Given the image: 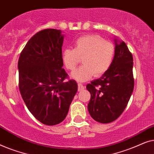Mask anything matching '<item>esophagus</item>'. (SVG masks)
<instances>
[{
  "label": "esophagus",
  "instance_id": "obj_1",
  "mask_svg": "<svg viewBox=\"0 0 154 154\" xmlns=\"http://www.w3.org/2000/svg\"><path fill=\"white\" fill-rule=\"evenodd\" d=\"M84 88H85V87H84L83 84L81 83L78 84V90H79V91H82V90H84Z\"/></svg>",
  "mask_w": 154,
  "mask_h": 154
}]
</instances>
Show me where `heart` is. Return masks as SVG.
Here are the masks:
<instances>
[{
    "label": "heart",
    "instance_id": "heart-1",
    "mask_svg": "<svg viewBox=\"0 0 154 154\" xmlns=\"http://www.w3.org/2000/svg\"><path fill=\"white\" fill-rule=\"evenodd\" d=\"M115 48L112 43L96 35H84L75 41L73 48L62 51L63 64L68 70L73 71L82 58L83 65L71 74L75 81L83 82L94 75L100 76L106 73L112 64Z\"/></svg>",
    "mask_w": 154,
    "mask_h": 154
}]
</instances>
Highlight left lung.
Segmentation results:
<instances>
[{
    "instance_id": "1",
    "label": "left lung",
    "mask_w": 154,
    "mask_h": 154,
    "mask_svg": "<svg viewBox=\"0 0 154 154\" xmlns=\"http://www.w3.org/2000/svg\"><path fill=\"white\" fill-rule=\"evenodd\" d=\"M115 55L109 70L86 88L91 97L88 111L94 121L109 123L125 110L134 89L133 58L123 41L114 38Z\"/></svg>"
}]
</instances>
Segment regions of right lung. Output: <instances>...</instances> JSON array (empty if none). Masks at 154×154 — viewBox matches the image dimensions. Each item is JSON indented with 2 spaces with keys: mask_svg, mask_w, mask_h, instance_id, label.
Returning <instances> with one entry per match:
<instances>
[{
  "mask_svg": "<svg viewBox=\"0 0 154 154\" xmlns=\"http://www.w3.org/2000/svg\"><path fill=\"white\" fill-rule=\"evenodd\" d=\"M62 31L44 29L35 33L21 52L18 62L19 88L29 111L47 125L66 118L78 90L74 80L62 69Z\"/></svg>",
  "mask_w": 154,
  "mask_h": 154,
  "instance_id": "obj_1",
  "label": "right lung"
}]
</instances>
